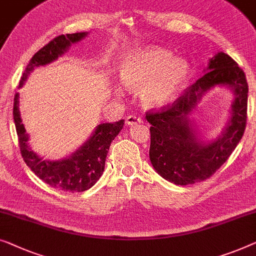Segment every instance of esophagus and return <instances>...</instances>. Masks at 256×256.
Wrapping results in <instances>:
<instances>
[{
  "label": "esophagus",
  "instance_id": "1",
  "mask_svg": "<svg viewBox=\"0 0 256 256\" xmlns=\"http://www.w3.org/2000/svg\"><path fill=\"white\" fill-rule=\"evenodd\" d=\"M143 120L140 119L138 116H127V119H126V124L127 126H135V124H142Z\"/></svg>",
  "mask_w": 256,
  "mask_h": 256
}]
</instances>
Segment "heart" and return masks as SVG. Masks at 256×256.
<instances>
[{
    "label": "heart",
    "mask_w": 256,
    "mask_h": 256,
    "mask_svg": "<svg viewBox=\"0 0 256 256\" xmlns=\"http://www.w3.org/2000/svg\"><path fill=\"white\" fill-rule=\"evenodd\" d=\"M124 86L138 88L140 99L146 108H160L171 102L188 82L190 64L184 58H173L165 48L146 46L129 50L119 66ZM116 94L121 96L119 88Z\"/></svg>",
    "instance_id": "1"
}]
</instances>
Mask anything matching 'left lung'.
<instances>
[{
    "mask_svg": "<svg viewBox=\"0 0 256 256\" xmlns=\"http://www.w3.org/2000/svg\"><path fill=\"white\" fill-rule=\"evenodd\" d=\"M203 74L172 106L146 114L151 124V164L162 178L180 186L200 182L212 176L238 146L246 127L248 85L236 62L218 52L209 58ZM214 87L226 88L234 99L224 128L209 140L202 135L191 114L200 99Z\"/></svg>",
    "mask_w": 256,
    "mask_h": 256,
    "instance_id": "left-lung-1",
    "label": "left lung"
}]
</instances>
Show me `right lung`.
Here are the masks:
<instances>
[{
	"mask_svg": "<svg viewBox=\"0 0 256 256\" xmlns=\"http://www.w3.org/2000/svg\"><path fill=\"white\" fill-rule=\"evenodd\" d=\"M88 34V32L62 34L48 42L30 60L18 88L23 86L30 74L36 68L56 61L66 52H68L72 44L82 42ZM14 121L20 140V152L26 165L44 182L58 190L69 192H84L97 182L105 170L106 156L110 143L124 124V120L113 124H99L96 126L88 140H85L75 152L61 159H44L32 150L28 143L30 135L22 124L20 94H16L14 99Z\"/></svg>",
	"mask_w": 256,
	"mask_h": 256,
	"instance_id": "add662e5",
	"label": "right lung"
}]
</instances>
